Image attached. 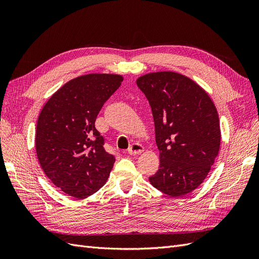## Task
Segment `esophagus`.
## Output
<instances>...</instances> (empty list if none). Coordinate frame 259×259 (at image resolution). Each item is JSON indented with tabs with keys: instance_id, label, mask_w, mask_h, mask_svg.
I'll return each instance as SVG.
<instances>
[{
	"instance_id": "34e87169",
	"label": "esophagus",
	"mask_w": 259,
	"mask_h": 259,
	"mask_svg": "<svg viewBox=\"0 0 259 259\" xmlns=\"http://www.w3.org/2000/svg\"><path fill=\"white\" fill-rule=\"evenodd\" d=\"M145 148L138 144V143H134L130 148H128V153L132 155H135V154H140L142 152H144Z\"/></svg>"
}]
</instances>
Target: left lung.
<instances>
[{
	"mask_svg": "<svg viewBox=\"0 0 259 259\" xmlns=\"http://www.w3.org/2000/svg\"><path fill=\"white\" fill-rule=\"evenodd\" d=\"M150 104L160 167L149 177L156 189L180 198L204 182L221 147L217 109L204 89L174 71L136 80Z\"/></svg>",
	"mask_w": 259,
	"mask_h": 259,
	"instance_id": "1",
	"label": "left lung"
}]
</instances>
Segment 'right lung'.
Returning a JSON list of instances; mask_svg holds the SVG:
<instances>
[{"mask_svg": "<svg viewBox=\"0 0 259 259\" xmlns=\"http://www.w3.org/2000/svg\"><path fill=\"white\" fill-rule=\"evenodd\" d=\"M122 81L111 73L74 77L53 94L38 115L37 160L51 182L73 198L90 197L110 175L115 158L104 149L95 121Z\"/></svg>", "mask_w": 259, "mask_h": 259, "instance_id": "add662e5", "label": "right lung"}]
</instances>
